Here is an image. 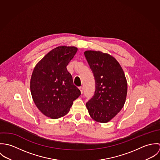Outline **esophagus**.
<instances>
[{
    "label": "esophagus",
    "instance_id": "esophagus-1",
    "mask_svg": "<svg viewBox=\"0 0 160 160\" xmlns=\"http://www.w3.org/2000/svg\"><path fill=\"white\" fill-rule=\"evenodd\" d=\"M79 89L80 91L81 92V93H83V88L82 86H80V87H79Z\"/></svg>",
    "mask_w": 160,
    "mask_h": 160
}]
</instances>
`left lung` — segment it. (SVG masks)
Here are the masks:
<instances>
[{
	"mask_svg": "<svg viewBox=\"0 0 160 160\" xmlns=\"http://www.w3.org/2000/svg\"><path fill=\"white\" fill-rule=\"evenodd\" d=\"M84 55L93 72L95 91L86 103L92 118L107 122L122 108L127 95L128 84L119 63L108 53L88 50Z\"/></svg>",
	"mask_w": 160,
	"mask_h": 160,
	"instance_id": "obj_1",
	"label": "left lung"
}]
</instances>
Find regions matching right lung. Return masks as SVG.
Returning a JSON list of instances; mask_svg holds the SVG:
<instances>
[{
    "label": "right lung",
    "instance_id": "add662e5",
    "mask_svg": "<svg viewBox=\"0 0 160 160\" xmlns=\"http://www.w3.org/2000/svg\"><path fill=\"white\" fill-rule=\"evenodd\" d=\"M75 47L59 46L50 51L33 70L30 89L38 108L46 116L58 119L67 114L81 95L67 68L76 53Z\"/></svg>",
    "mask_w": 160,
    "mask_h": 160
}]
</instances>
